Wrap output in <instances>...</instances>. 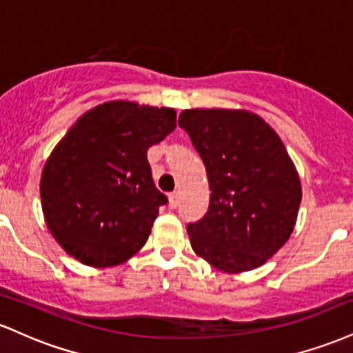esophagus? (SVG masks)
<instances>
[{"mask_svg":"<svg viewBox=\"0 0 353 353\" xmlns=\"http://www.w3.org/2000/svg\"><path fill=\"white\" fill-rule=\"evenodd\" d=\"M177 204H179V194L171 192V194H169V208L176 209Z\"/></svg>","mask_w":353,"mask_h":353,"instance_id":"34e87169","label":"esophagus"}]
</instances>
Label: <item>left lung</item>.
<instances>
[{
    "mask_svg": "<svg viewBox=\"0 0 353 353\" xmlns=\"http://www.w3.org/2000/svg\"><path fill=\"white\" fill-rule=\"evenodd\" d=\"M179 125L212 190L208 214L188 225L192 250L221 272L257 269L289 241L302 201L285 145L245 109H185Z\"/></svg>",
    "mask_w": 353,
    "mask_h": 353,
    "instance_id": "1",
    "label": "left lung"
}]
</instances>
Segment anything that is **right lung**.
Segmentation results:
<instances>
[{
  "label": "right lung",
  "mask_w": 353,
  "mask_h": 353,
  "mask_svg": "<svg viewBox=\"0 0 353 353\" xmlns=\"http://www.w3.org/2000/svg\"><path fill=\"white\" fill-rule=\"evenodd\" d=\"M176 129L172 108L109 101L56 144L41 174L54 241L84 265L112 267L143 249L168 197L154 185L148 149Z\"/></svg>",
  "instance_id": "add662e5"
}]
</instances>
